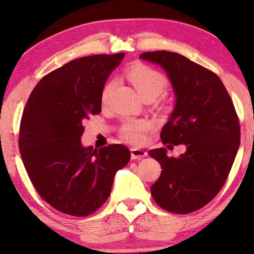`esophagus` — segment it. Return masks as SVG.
Here are the masks:
<instances>
[{
  "instance_id": "esophagus-1",
  "label": "esophagus",
  "mask_w": 254,
  "mask_h": 254,
  "mask_svg": "<svg viewBox=\"0 0 254 254\" xmlns=\"http://www.w3.org/2000/svg\"><path fill=\"white\" fill-rule=\"evenodd\" d=\"M147 156V152L144 150L141 149H131V158L132 159H142L143 157Z\"/></svg>"
}]
</instances>
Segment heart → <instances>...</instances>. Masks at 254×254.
<instances>
[{
  "mask_svg": "<svg viewBox=\"0 0 254 254\" xmlns=\"http://www.w3.org/2000/svg\"><path fill=\"white\" fill-rule=\"evenodd\" d=\"M127 77L144 100H154L161 95L168 86V79L165 75L143 64H133L127 70ZM114 86L115 83L112 80L103 87L101 94L103 104L109 102ZM150 127L151 124L145 120L126 119L120 127V136L128 143L140 145L145 141V134Z\"/></svg>",
  "mask_w": 254,
  "mask_h": 254,
  "instance_id": "1",
  "label": "heart"
}]
</instances>
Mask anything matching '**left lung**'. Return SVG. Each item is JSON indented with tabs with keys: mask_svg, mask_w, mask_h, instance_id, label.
Listing matches in <instances>:
<instances>
[{
	"mask_svg": "<svg viewBox=\"0 0 254 254\" xmlns=\"http://www.w3.org/2000/svg\"><path fill=\"white\" fill-rule=\"evenodd\" d=\"M140 58L160 65L176 94L162 143L187 148L178 158L167 156L165 148L150 150L162 169L151 195L170 213L195 212L218 194L234 162L241 136L235 107L220 77L183 55L160 50Z\"/></svg>",
	"mask_w": 254,
	"mask_h": 254,
	"instance_id": "obj_1",
	"label": "left lung"
}]
</instances>
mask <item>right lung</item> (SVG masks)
Here are the masks:
<instances>
[{
  "instance_id": "obj_1",
  "label": "right lung",
  "mask_w": 254,
  "mask_h": 254,
  "mask_svg": "<svg viewBox=\"0 0 254 254\" xmlns=\"http://www.w3.org/2000/svg\"><path fill=\"white\" fill-rule=\"evenodd\" d=\"M124 53L86 56L42 77L20 123L19 149L38 194L59 212L84 217L109 198L117 171L130 160L122 144L81 145L84 122L101 113L102 89Z\"/></svg>"
}]
</instances>
